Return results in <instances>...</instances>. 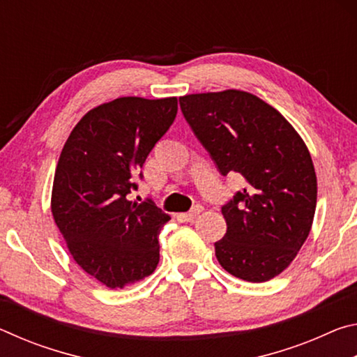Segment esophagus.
Segmentation results:
<instances>
[{
    "instance_id": "esophagus-1",
    "label": "esophagus",
    "mask_w": 357,
    "mask_h": 357,
    "mask_svg": "<svg viewBox=\"0 0 357 357\" xmlns=\"http://www.w3.org/2000/svg\"><path fill=\"white\" fill-rule=\"evenodd\" d=\"M202 211H203V208H202V206H195V208H193V209L190 211V213H185V214H179L178 217H179V219H181V220H184V222H193V220H195V219H197V217H198V215H200V214H202Z\"/></svg>"
}]
</instances>
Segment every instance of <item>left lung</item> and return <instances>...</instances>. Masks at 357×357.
Here are the masks:
<instances>
[{
	"instance_id": "left-lung-1",
	"label": "left lung",
	"mask_w": 357,
	"mask_h": 357,
	"mask_svg": "<svg viewBox=\"0 0 357 357\" xmlns=\"http://www.w3.org/2000/svg\"><path fill=\"white\" fill-rule=\"evenodd\" d=\"M181 110L219 172L245 189L222 208L227 233L214 244L223 269L259 283L285 271L309 236L317 174L304 140L274 107L225 89L179 98Z\"/></svg>"
}]
</instances>
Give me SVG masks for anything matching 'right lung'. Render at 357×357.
I'll return each instance as SVG.
<instances>
[{"instance_id": "add662e5", "label": "right lung", "mask_w": 357, "mask_h": 357, "mask_svg": "<svg viewBox=\"0 0 357 357\" xmlns=\"http://www.w3.org/2000/svg\"><path fill=\"white\" fill-rule=\"evenodd\" d=\"M176 113V98H118L84 114L59 155L53 219L75 263L112 289L134 285L159 263L157 236L170 215L128 193Z\"/></svg>"}]
</instances>
